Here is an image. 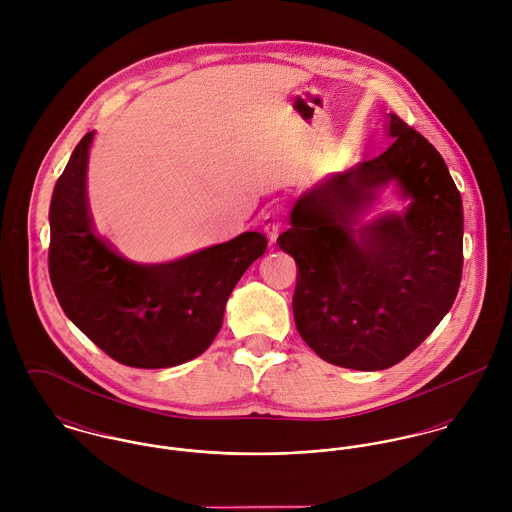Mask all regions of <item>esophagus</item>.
Segmentation results:
<instances>
[{"label": "esophagus", "mask_w": 512, "mask_h": 512, "mask_svg": "<svg viewBox=\"0 0 512 512\" xmlns=\"http://www.w3.org/2000/svg\"><path fill=\"white\" fill-rule=\"evenodd\" d=\"M262 226H264V230H266L270 242L274 244L276 238H278V234H280V230H282V226H284V219H282L280 211H268V213L264 215Z\"/></svg>", "instance_id": "1"}]
</instances>
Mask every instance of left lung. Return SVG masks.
Masks as SVG:
<instances>
[{
	"label": "left lung",
	"instance_id": "obj_1",
	"mask_svg": "<svg viewBox=\"0 0 512 512\" xmlns=\"http://www.w3.org/2000/svg\"><path fill=\"white\" fill-rule=\"evenodd\" d=\"M390 146L303 195L278 246L293 256V319L327 363L382 370L404 361L451 309L463 272L461 195L438 149L398 114ZM396 178L406 214L353 229Z\"/></svg>",
	"mask_w": 512,
	"mask_h": 512
}]
</instances>
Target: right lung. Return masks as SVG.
<instances>
[{"label": "right lung", "mask_w": 512, "mask_h": 512, "mask_svg": "<svg viewBox=\"0 0 512 512\" xmlns=\"http://www.w3.org/2000/svg\"><path fill=\"white\" fill-rule=\"evenodd\" d=\"M88 132L59 177L51 201L49 276L74 325L108 357L134 368L187 363L217 337L224 307L266 236L244 232L169 264L144 266L98 236L86 197Z\"/></svg>", "instance_id": "obj_1"}]
</instances>
